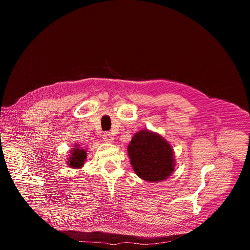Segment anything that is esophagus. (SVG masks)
<instances>
[{"label": "esophagus", "instance_id": "obj_1", "mask_svg": "<svg viewBox=\"0 0 250 250\" xmlns=\"http://www.w3.org/2000/svg\"><path fill=\"white\" fill-rule=\"evenodd\" d=\"M103 140L105 142H112L113 141V136L109 132H104L103 133Z\"/></svg>", "mask_w": 250, "mask_h": 250}]
</instances>
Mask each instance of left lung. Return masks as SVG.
Instances as JSON below:
<instances>
[{"label": "left lung", "mask_w": 250, "mask_h": 250, "mask_svg": "<svg viewBox=\"0 0 250 250\" xmlns=\"http://www.w3.org/2000/svg\"><path fill=\"white\" fill-rule=\"evenodd\" d=\"M127 151L134 171L144 180L161 181L174 171L171 147L162 137L148 129L134 136Z\"/></svg>", "instance_id": "left-lung-1"}]
</instances>
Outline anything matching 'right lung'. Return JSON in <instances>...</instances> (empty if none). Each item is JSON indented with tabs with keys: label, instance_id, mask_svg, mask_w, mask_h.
I'll return each instance as SVG.
<instances>
[{
	"label": "right lung",
	"instance_id": "add662e5",
	"mask_svg": "<svg viewBox=\"0 0 250 250\" xmlns=\"http://www.w3.org/2000/svg\"><path fill=\"white\" fill-rule=\"evenodd\" d=\"M85 159H86L85 150H80L79 148H76L73 150L72 156L70 157V160L68 163L71 167L79 168V167L83 166Z\"/></svg>",
	"mask_w": 250,
	"mask_h": 250
}]
</instances>
